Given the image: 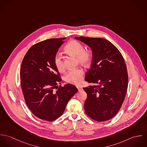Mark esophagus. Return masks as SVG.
<instances>
[{"mask_svg":"<svg viewBox=\"0 0 147 147\" xmlns=\"http://www.w3.org/2000/svg\"><path fill=\"white\" fill-rule=\"evenodd\" d=\"M76 87H77L78 89L79 90V91H80V90H82L83 89V88H82V86H80V85H77V86H76Z\"/></svg>","mask_w":147,"mask_h":147,"instance_id":"34e87169","label":"esophagus"}]
</instances>
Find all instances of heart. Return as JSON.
I'll use <instances>...</instances> for the list:
<instances>
[{"mask_svg":"<svg viewBox=\"0 0 147 147\" xmlns=\"http://www.w3.org/2000/svg\"><path fill=\"white\" fill-rule=\"evenodd\" d=\"M64 51L69 55L76 57L78 61L84 65H88L91 61L90 53L85 51L84 46L77 41L71 40L68 42L64 47ZM54 63L58 71L63 72L64 70L63 61L59 54L55 55ZM83 74L84 71L82 68L71 70L65 74L64 80L68 83L78 85L82 82Z\"/></svg>","mask_w":147,"mask_h":147,"instance_id":"obj_1","label":"heart"}]
</instances>
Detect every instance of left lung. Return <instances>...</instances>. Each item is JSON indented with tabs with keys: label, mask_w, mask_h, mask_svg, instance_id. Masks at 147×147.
Here are the masks:
<instances>
[{
	"label": "left lung",
	"mask_w": 147,
	"mask_h": 147,
	"mask_svg": "<svg viewBox=\"0 0 147 147\" xmlns=\"http://www.w3.org/2000/svg\"><path fill=\"white\" fill-rule=\"evenodd\" d=\"M75 38L92 50V64L85 80L97 84L83 88L87 94L85 113L96 121L109 120L119 111L125 98L128 78L125 60L118 49L105 39Z\"/></svg>",
	"instance_id": "8db88e82"
}]
</instances>
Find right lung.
I'll return each instance as SVG.
<instances>
[{
	"instance_id": "obj_1",
	"label": "right lung",
	"mask_w": 147,
	"mask_h": 147,
	"mask_svg": "<svg viewBox=\"0 0 147 147\" xmlns=\"http://www.w3.org/2000/svg\"><path fill=\"white\" fill-rule=\"evenodd\" d=\"M65 38H51L34 45L21 63V86L26 104L43 121L51 122L61 117L78 90L72 84L58 85L62 79L54 58Z\"/></svg>"
}]
</instances>
